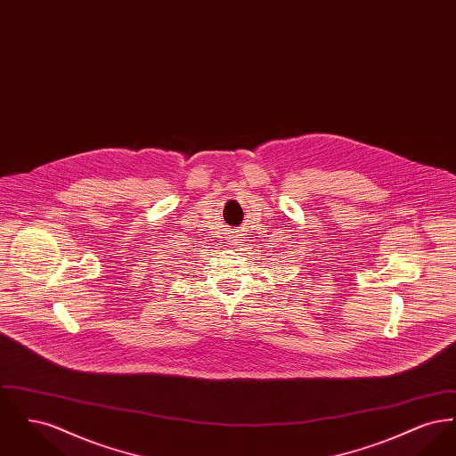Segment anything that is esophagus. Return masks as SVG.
<instances>
[{
  "mask_svg": "<svg viewBox=\"0 0 456 456\" xmlns=\"http://www.w3.org/2000/svg\"><path fill=\"white\" fill-rule=\"evenodd\" d=\"M246 234H244V231H236L232 236H231V242H232V246H236V248H244L246 246V238H244Z\"/></svg>",
  "mask_w": 456,
  "mask_h": 456,
  "instance_id": "34e87169",
  "label": "esophagus"
}]
</instances>
